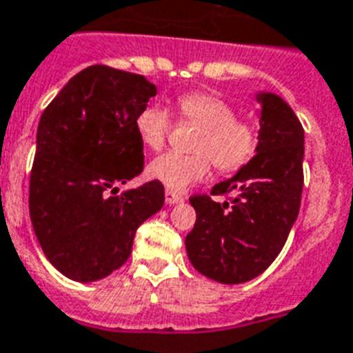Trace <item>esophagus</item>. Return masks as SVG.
Segmentation results:
<instances>
[{"label":"esophagus","instance_id":"esophagus-1","mask_svg":"<svg viewBox=\"0 0 353 353\" xmlns=\"http://www.w3.org/2000/svg\"><path fill=\"white\" fill-rule=\"evenodd\" d=\"M165 201H166V205H177V203H181L183 198H181V196H179V194L172 192V190H166V192H165Z\"/></svg>","mask_w":353,"mask_h":353}]
</instances>
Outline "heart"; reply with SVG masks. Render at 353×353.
Wrapping results in <instances>:
<instances>
[{
  "label": "heart",
  "mask_w": 353,
  "mask_h": 353,
  "mask_svg": "<svg viewBox=\"0 0 353 353\" xmlns=\"http://www.w3.org/2000/svg\"><path fill=\"white\" fill-rule=\"evenodd\" d=\"M179 117L199 130L192 139L194 154L166 152L146 168L148 177L168 190L181 192L201 181L210 168V159L220 172H234L256 154L258 128L254 122L236 119L234 108L209 93H187L176 102ZM135 132L144 146L161 148L170 132V115L165 108L146 106L135 119Z\"/></svg>",
  "instance_id": "heart-1"
}]
</instances>
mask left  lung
<instances>
[{"instance_id":"obj_1","label":"left lung","mask_w":353,"mask_h":353,"mask_svg":"<svg viewBox=\"0 0 353 353\" xmlns=\"http://www.w3.org/2000/svg\"><path fill=\"white\" fill-rule=\"evenodd\" d=\"M256 154L212 196H192L194 229L185 238L194 269L220 284L256 279L282 251L301 209L304 130L282 97L258 91Z\"/></svg>"}]
</instances>
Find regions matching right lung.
<instances>
[{"mask_svg": "<svg viewBox=\"0 0 353 353\" xmlns=\"http://www.w3.org/2000/svg\"><path fill=\"white\" fill-rule=\"evenodd\" d=\"M155 93L143 74L91 65L41 113L30 221L47 260L74 282H95L121 268L139 225L165 205L157 181L117 196L143 172L135 119Z\"/></svg>", "mask_w": 353, "mask_h": 353, "instance_id": "1", "label": "right lung"}]
</instances>
